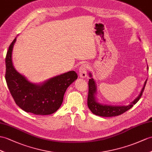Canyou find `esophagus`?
Segmentation results:
<instances>
[{
    "instance_id": "obj_1",
    "label": "esophagus",
    "mask_w": 152,
    "mask_h": 152,
    "mask_svg": "<svg viewBox=\"0 0 152 152\" xmlns=\"http://www.w3.org/2000/svg\"><path fill=\"white\" fill-rule=\"evenodd\" d=\"M88 65L83 64L79 68V77L80 78L84 79L87 76V71H88Z\"/></svg>"
}]
</instances>
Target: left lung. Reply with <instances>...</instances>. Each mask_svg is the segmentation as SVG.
I'll list each match as a JSON object with an SVG mask.
<instances>
[{"label":"left lung","mask_w":152,"mask_h":152,"mask_svg":"<svg viewBox=\"0 0 152 152\" xmlns=\"http://www.w3.org/2000/svg\"><path fill=\"white\" fill-rule=\"evenodd\" d=\"M148 69V66L147 67ZM89 77H90L89 80V91L88 96V106L91 112L96 115L101 117H114L123 114L127 110L130 109L135 104L139 101L140 98L141 97L142 92L144 91V87L146 86L147 80L144 82V86L142 88L139 95L137 97L134 101L129 103L127 106H115V105H109L100 103L97 99V85L95 81L93 79L91 73H89Z\"/></svg>","instance_id":"obj_1"}]
</instances>
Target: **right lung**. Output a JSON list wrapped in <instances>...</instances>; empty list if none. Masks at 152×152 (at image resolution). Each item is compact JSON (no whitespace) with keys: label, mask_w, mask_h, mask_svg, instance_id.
<instances>
[{"label":"right lung","mask_w":152,"mask_h":152,"mask_svg":"<svg viewBox=\"0 0 152 152\" xmlns=\"http://www.w3.org/2000/svg\"><path fill=\"white\" fill-rule=\"evenodd\" d=\"M17 37L8 48L6 57L5 79L16 104L24 111L35 115L52 114L60 108L65 92L78 76L69 71L39 84L33 83L18 73L12 62V51Z\"/></svg>","instance_id":"1"}]
</instances>
